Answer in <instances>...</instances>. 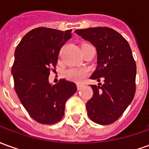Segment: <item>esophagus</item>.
I'll return each instance as SVG.
<instances>
[{"label":"esophagus","mask_w":149,"mask_h":149,"mask_svg":"<svg viewBox=\"0 0 149 149\" xmlns=\"http://www.w3.org/2000/svg\"><path fill=\"white\" fill-rule=\"evenodd\" d=\"M77 89H80V88H81V84H77Z\"/></svg>","instance_id":"obj_1"}]
</instances>
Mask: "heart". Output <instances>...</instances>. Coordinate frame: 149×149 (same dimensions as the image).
<instances>
[{
	"label": "heart",
	"instance_id": "heart-1",
	"mask_svg": "<svg viewBox=\"0 0 149 149\" xmlns=\"http://www.w3.org/2000/svg\"><path fill=\"white\" fill-rule=\"evenodd\" d=\"M88 74V70L85 68H71L66 70L65 75L68 80L81 82L83 81L87 75Z\"/></svg>",
	"mask_w": 149,
	"mask_h": 149
}]
</instances>
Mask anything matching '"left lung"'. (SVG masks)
Returning a JSON list of instances; mask_svg holds the SVG:
<instances>
[{"label":"left lung","instance_id":"left-lung-1","mask_svg":"<svg viewBox=\"0 0 149 149\" xmlns=\"http://www.w3.org/2000/svg\"><path fill=\"white\" fill-rule=\"evenodd\" d=\"M75 33L95 46L97 65L90 77L103 78V84H92L93 96L86 104L89 118L99 125H110L123 114L136 92V65L128 41L108 27L77 29Z\"/></svg>","mask_w":149,"mask_h":149}]
</instances>
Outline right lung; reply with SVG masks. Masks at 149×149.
Segmentation results:
<instances>
[{"mask_svg": "<svg viewBox=\"0 0 149 149\" xmlns=\"http://www.w3.org/2000/svg\"><path fill=\"white\" fill-rule=\"evenodd\" d=\"M71 29H34L25 34L15 50L12 74L21 104L32 118L44 125L61 120L65 103L77 91L74 82L49 83L50 67H56L62 46L71 38Z\"/></svg>", "mask_w": 149, "mask_h": 149, "instance_id": "1", "label": "right lung"}]
</instances>
